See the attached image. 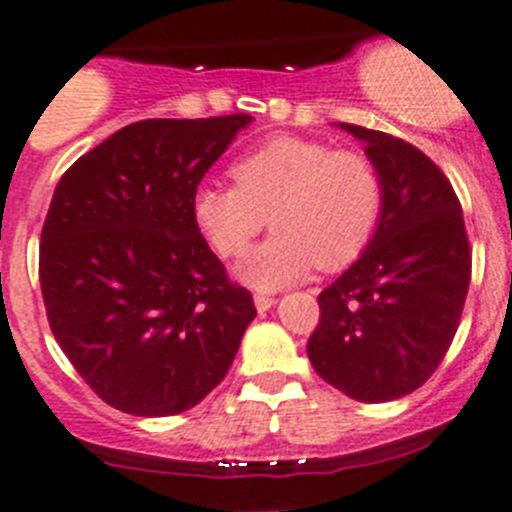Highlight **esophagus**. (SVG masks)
I'll list each match as a JSON object with an SVG mask.
<instances>
[{"instance_id": "esophagus-1", "label": "esophagus", "mask_w": 512, "mask_h": 512, "mask_svg": "<svg viewBox=\"0 0 512 512\" xmlns=\"http://www.w3.org/2000/svg\"><path fill=\"white\" fill-rule=\"evenodd\" d=\"M276 298H271V295H254V305H256V310L258 312H266V310H271L273 305H276Z\"/></svg>"}]
</instances>
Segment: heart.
Here are the masks:
<instances>
[{"instance_id":"1","label":"heart","mask_w":512,"mask_h":512,"mask_svg":"<svg viewBox=\"0 0 512 512\" xmlns=\"http://www.w3.org/2000/svg\"><path fill=\"white\" fill-rule=\"evenodd\" d=\"M229 175L234 188L195 192L192 219L219 256L241 258L268 217L273 234L239 266L256 290L283 288L315 266H349L381 219V173L361 151L280 134L236 158Z\"/></svg>"}]
</instances>
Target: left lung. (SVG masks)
Instances as JSON below:
<instances>
[{"label":"left lung","mask_w":512,"mask_h":512,"mask_svg":"<svg viewBox=\"0 0 512 512\" xmlns=\"http://www.w3.org/2000/svg\"><path fill=\"white\" fill-rule=\"evenodd\" d=\"M383 180V210L354 266L320 293L307 342L312 368L349 398L388 403L442 364L464 310L471 251L456 192L420 148L339 124Z\"/></svg>","instance_id":"8db88e82"}]
</instances>
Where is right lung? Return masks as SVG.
I'll return each mask as SVG.
<instances>
[{"label":"right lung","instance_id":"right-lung-1","mask_svg":"<svg viewBox=\"0 0 512 512\" xmlns=\"http://www.w3.org/2000/svg\"><path fill=\"white\" fill-rule=\"evenodd\" d=\"M254 119H146L60 178L41 232L43 305L75 371L112 408H195L256 317L192 219V197Z\"/></svg>","mask_w":512,"mask_h":512}]
</instances>
